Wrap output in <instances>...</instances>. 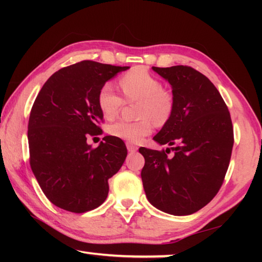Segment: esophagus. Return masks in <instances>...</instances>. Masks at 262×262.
I'll return each instance as SVG.
<instances>
[{
	"mask_svg": "<svg viewBox=\"0 0 262 262\" xmlns=\"http://www.w3.org/2000/svg\"><path fill=\"white\" fill-rule=\"evenodd\" d=\"M127 145V149H128V151L129 152H135L136 150H137V147L135 144H133V143H130V142H128V143L126 144Z\"/></svg>",
	"mask_w": 262,
	"mask_h": 262,
	"instance_id": "obj_1",
	"label": "esophagus"
}]
</instances>
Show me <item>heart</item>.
<instances>
[{
	"instance_id": "1",
	"label": "heart",
	"mask_w": 262,
	"mask_h": 262,
	"mask_svg": "<svg viewBox=\"0 0 262 262\" xmlns=\"http://www.w3.org/2000/svg\"><path fill=\"white\" fill-rule=\"evenodd\" d=\"M120 86L127 100L140 101L139 115L142 120L128 122L119 120L108 127L114 137L133 143H139L152 132V121L163 126L170 120L174 108L173 96L163 89V83L143 68H135L120 78ZM122 97L111 83H105L98 94V106L105 119L115 118L122 107Z\"/></svg>"
}]
</instances>
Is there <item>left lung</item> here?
Segmentation results:
<instances>
[{
	"instance_id": "1",
	"label": "left lung",
	"mask_w": 262,
	"mask_h": 262,
	"mask_svg": "<svg viewBox=\"0 0 262 262\" xmlns=\"http://www.w3.org/2000/svg\"><path fill=\"white\" fill-rule=\"evenodd\" d=\"M170 83L174 108L154 141L165 151L140 148L141 178L148 201L174 216L190 215L208 205L227 173L233 147L229 110L209 78L187 66L152 67ZM172 149L175 155L167 158Z\"/></svg>"
}]
</instances>
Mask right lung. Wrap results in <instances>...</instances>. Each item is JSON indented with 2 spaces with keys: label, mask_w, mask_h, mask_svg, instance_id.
<instances>
[{
  "label": "right lung",
  "mask_w": 262,
  "mask_h": 262,
  "mask_svg": "<svg viewBox=\"0 0 262 262\" xmlns=\"http://www.w3.org/2000/svg\"><path fill=\"white\" fill-rule=\"evenodd\" d=\"M128 68L78 62L53 74L34 100L28 127L30 165L43 194L61 209L99 207L107 198L108 179L125 162L121 139L105 136L92 148L86 137L101 132L100 88Z\"/></svg>",
  "instance_id": "obj_1"
}]
</instances>
